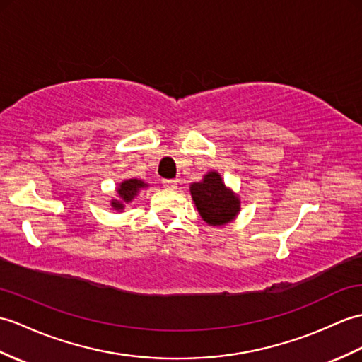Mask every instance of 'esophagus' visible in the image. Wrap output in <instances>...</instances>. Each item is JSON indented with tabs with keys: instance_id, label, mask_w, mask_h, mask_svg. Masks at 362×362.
Returning a JSON list of instances; mask_svg holds the SVG:
<instances>
[{
	"instance_id": "34e87169",
	"label": "esophagus",
	"mask_w": 362,
	"mask_h": 362,
	"mask_svg": "<svg viewBox=\"0 0 362 362\" xmlns=\"http://www.w3.org/2000/svg\"><path fill=\"white\" fill-rule=\"evenodd\" d=\"M163 183V188H166V189H175L177 188V180H163L162 182Z\"/></svg>"
}]
</instances>
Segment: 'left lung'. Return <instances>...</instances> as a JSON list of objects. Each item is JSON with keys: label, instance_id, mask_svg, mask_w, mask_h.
<instances>
[{"label": "left lung", "instance_id": "obj_1", "mask_svg": "<svg viewBox=\"0 0 362 362\" xmlns=\"http://www.w3.org/2000/svg\"><path fill=\"white\" fill-rule=\"evenodd\" d=\"M191 196L202 219L209 225H223L239 213V199L225 188L217 173H209L202 182L192 183Z\"/></svg>", "mask_w": 362, "mask_h": 362}]
</instances>
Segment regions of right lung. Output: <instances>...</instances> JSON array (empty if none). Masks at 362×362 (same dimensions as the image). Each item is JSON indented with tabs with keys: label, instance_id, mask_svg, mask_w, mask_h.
Returning a JSON list of instances; mask_svg holds the SVG:
<instances>
[{
	"label": "right lung",
	"instance_id": "add662e5",
	"mask_svg": "<svg viewBox=\"0 0 362 362\" xmlns=\"http://www.w3.org/2000/svg\"><path fill=\"white\" fill-rule=\"evenodd\" d=\"M143 187H146V183H143L141 180H137V179H129V180H124L122 182V185L119 187V189H117V192H119V196L123 202H131L134 199V196L137 194V191ZM123 202L120 200H114L112 202V206L115 209H122L123 208Z\"/></svg>",
	"mask_w": 362,
	"mask_h": 362
}]
</instances>
